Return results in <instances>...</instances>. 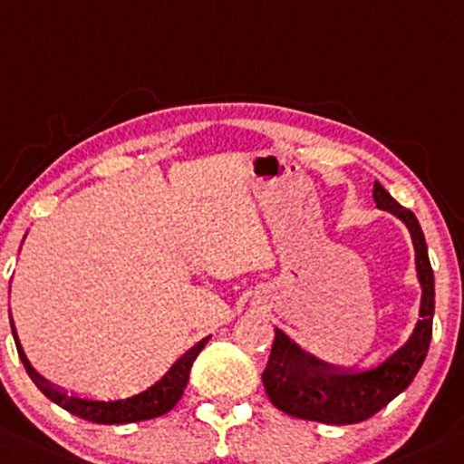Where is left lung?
Wrapping results in <instances>:
<instances>
[{"instance_id":"left-lung-1","label":"left lung","mask_w":464,"mask_h":464,"mask_svg":"<svg viewBox=\"0 0 464 464\" xmlns=\"http://www.w3.org/2000/svg\"><path fill=\"white\" fill-rule=\"evenodd\" d=\"M373 199L375 207L402 219L411 233L418 282L422 286L420 320L402 347L369 369L324 362L294 343L285 331L276 329V340H273L269 364L262 373V382L273 407L294 418L324 422V425H353L367 420L411 384L427 358L436 291H433V271L425 233L416 216L409 208L400 207L380 182L373 184Z\"/></svg>"}]
</instances>
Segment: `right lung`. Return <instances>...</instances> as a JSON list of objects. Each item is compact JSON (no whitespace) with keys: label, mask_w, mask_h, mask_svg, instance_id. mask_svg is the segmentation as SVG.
<instances>
[{"label":"right lung","mask_w":464,"mask_h":464,"mask_svg":"<svg viewBox=\"0 0 464 464\" xmlns=\"http://www.w3.org/2000/svg\"><path fill=\"white\" fill-rule=\"evenodd\" d=\"M13 338L17 344V353L22 358L24 369L31 375L33 382L37 384L39 392L44 393L48 400H53L55 404H60L62 409H66L68 413L77 418H84V420L97 422V425H126V422H140V420H150V418H158L169 413L170 409L178 404V400L182 398L184 387L188 382V373H191L193 360L198 358L199 351L204 349V344L208 343V338H202L198 344H193L173 367L169 369L153 387H149L146 392L138 393V396L130 398H120V400H95V398H82L75 393H66L64 389L55 387V384L48 382L46 378H42L33 364L28 362L26 353H24L22 344H19L17 331L11 322Z\"/></svg>","instance_id":"obj_1"}]
</instances>
